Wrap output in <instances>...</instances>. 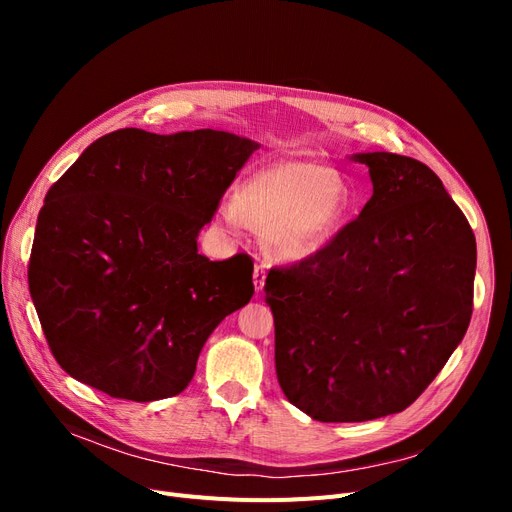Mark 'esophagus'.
Segmentation results:
<instances>
[{
    "label": "esophagus",
    "mask_w": 512,
    "mask_h": 512,
    "mask_svg": "<svg viewBox=\"0 0 512 512\" xmlns=\"http://www.w3.org/2000/svg\"><path fill=\"white\" fill-rule=\"evenodd\" d=\"M253 284H255V292H261V290H263V284H265V265H263V263L255 265Z\"/></svg>",
    "instance_id": "34e87169"
}]
</instances>
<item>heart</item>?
<instances>
[{"label":"heart","mask_w":512,"mask_h":512,"mask_svg":"<svg viewBox=\"0 0 512 512\" xmlns=\"http://www.w3.org/2000/svg\"><path fill=\"white\" fill-rule=\"evenodd\" d=\"M348 207L344 178L313 161L278 159L255 170L236 188L222 215L230 228L242 222L263 230V242L282 261L315 255L338 230Z\"/></svg>","instance_id":"heart-1"}]
</instances>
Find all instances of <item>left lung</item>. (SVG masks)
<instances>
[{"label":"left lung","instance_id":"8db88e82","mask_svg":"<svg viewBox=\"0 0 512 512\" xmlns=\"http://www.w3.org/2000/svg\"><path fill=\"white\" fill-rule=\"evenodd\" d=\"M373 195L309 259L267 274L276 373L311 419L405 411L461 344L473 311V230L421 161L373 151Z\"/></svg>","mask_w":512,"mask_h":512}]
</instances>
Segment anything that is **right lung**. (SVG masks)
I'll use <instances>...</instances> for the list:
<instances>
[{
    "label": "right lung",
    "mask_w": 512,
    "mask_h": 512,
    "mask_svg": "<svg viewBox=\"0 0 512 512\" xmlns=\"http://www.w3.org/2000/svg\"><path fill=\"white\" fill-rule=\"evenodd\" d=\"M259 145L201 128H122L91 143L39 211L29 288L60 367L151 402L193 380L203 344L253 297V261H209L197 236Z\"/></svg>",
    "instance_id": "1"
}]
</instances>
